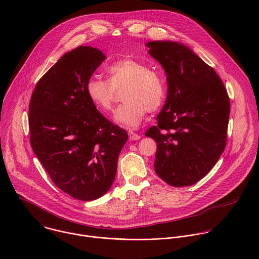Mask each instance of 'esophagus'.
Segmentation results:
<instances>
[{"label": "esophagus", "mask_w": 259, "mask_h": 259, "mask_svg": "<svg viewBox=\"0 0 259 259\" xmlns=\"http://www.w3.org/2000/svg\"><path fill=\"white\" fill-rule=\"evenodd\" d=\"M128 135H129L130 140H138L141 137L139 134H137V133H135L134 131H131V130L128 132Z\"/></svg>", "instance_id": "34e87169"}]
</instances>
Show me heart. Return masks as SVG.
Here are the masks:
<instances>
[{"mask_svg": "<svg viewBox=\"0 0 259 259\" xmlns=\"http://www.w3.org/2000/svg\"><path fill=\"white\" fill-rule=\"evenodd\" d=\"M107 80L92 77L86 84V93L92 104L102 114L113 109L117 92L123 91L125 101L117 108L114 121L122 126L135 128L146 114L162 105L166 87L160 73L134 58H122L106 67Z\"/></svg>", "mask_w": 259, "mask_h": 259, "instance_id": "1", "label": "heart"}]
</instances>
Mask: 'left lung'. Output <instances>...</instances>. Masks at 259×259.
Here are the masks:
<instances>
[{
  "label": "left lung",
  "mask_w": 259,
  "mask_h": 259,
  "mask_svg": "<svg viewBox=\"0 0 259 259\" xmlns=\"http://www.w3.org/2000/svg\"><path fill=\"white\" fill-rule=\"evenodd\" d=\"M146 46L165 69L168 84L158 124L145 132L157 142L155 170L172 187H190L226 149L230 97L216 71L187 46L169 41Z\"/></svg>",
  "instance_id": "left-lung-1"
}]
</instances>
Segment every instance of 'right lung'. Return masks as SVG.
<instances>
[{"mask_svg": "<svg viewBox=\"0 0 259 259\" xmlns=\"http://www.w3.org/2000/svg\"><path fill=\"white\" fill-rule=\"evenodd\" d=\"M105 59L93 47L65 53L32 92L30 145L55 186L70 197L92 201L115 180L126 130L104 118L89 100L86 84Z\"/></svg>", "mask_w": 259, "mask_h": 259, "instance_id": "right-lung-1", "label": "right lung"}]
</instances>
